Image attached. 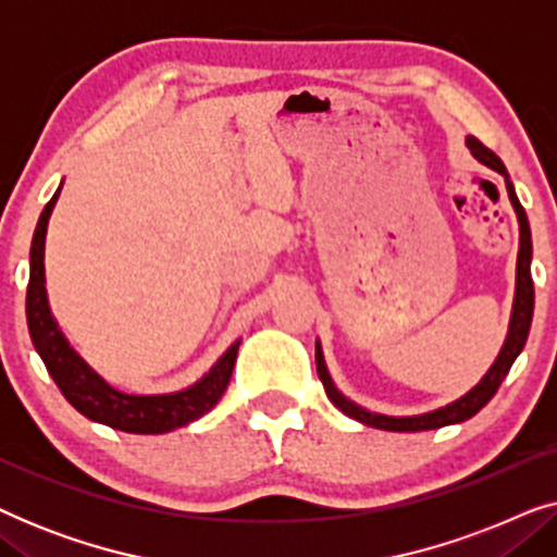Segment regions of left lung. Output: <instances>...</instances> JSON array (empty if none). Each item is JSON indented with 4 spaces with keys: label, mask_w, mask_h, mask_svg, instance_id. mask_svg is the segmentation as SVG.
<instances>
[{
    "label": "left lung",
    "mask_w": 557,
    "mask_h": 557,
    "mask_svg": "<svg viewBox=\"0 0 557 557\" xmlns=\"http://www.w3.org/2000/svg\"><path fill=\"white\" fill-rule=\"evenodd\" d=\"M467 144H469L471 154H474L479 162L486 164V166H492L494 172H499L502 177H505L509 200H512L515 212H517V220H520V253H517V292H515L512 322H509L507 342H505V347H502L497 362L492 364V370L486 372V375L482 377V383H479L474 391H469L467 395H463V398L451 403V406L438 408V410H433V413H425V416H413V418L377 416V413H370V410L357 408L355 403H349L345 395H339L337 387L332 385L330 372H326V368H324L322 349H319V345H317V372H319V380H322V385H324L326 398H330L334 406L342 410V413H347L349 418H357V421L368 423V425H372V429H385V431H431V429H441V425L461 423V421H467V418L476 416L479 410H482L486 403L494 398V393L499 391L502 380L507 377L509 368H512V362L517 360V355L522 352L524 342H528L530 324H532V309H535V284H532V273H530L532 238H530L528 215H524V208L520 205V200H517L515 187H512V182H509V174L505 170V164H502V159L494 154L492 149H486L482 141L474 139V136H469Z\"/></svg>",
    "instance_id": "8db88e82"
}]
</instances>
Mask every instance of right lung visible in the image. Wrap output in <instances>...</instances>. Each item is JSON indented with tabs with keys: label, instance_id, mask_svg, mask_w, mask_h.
<instances>
[{
	"label": "right lung",
	"instance_id": "add662e5",
	"mask_svg": "<svg viewBox=\"0 0 557 557\" xmlns=\"http://www.w3.org/2000/svg\"><path fill=\"white\" fill-rule=\"evenodd\" d=\"M60 189L45 205L40 220H37L33 248H29V284H27V326L29 337L37 352H40L45 368L55 380L60 393L75 410L88 416L90 421L106 423L116 431L126 433H166L182 425L197 421L210 413L223 398L227 383H231L235 357H238L240 339L220 357L215 368L205 375L200 383L172 395H124L113 391L73 352L63 334H60L55 319L50 314L48 294H45V233L48 220L55 205Z\"/></svg>",
	"mask_w": 557,
	"mask_h": 557
}]
</instances>
